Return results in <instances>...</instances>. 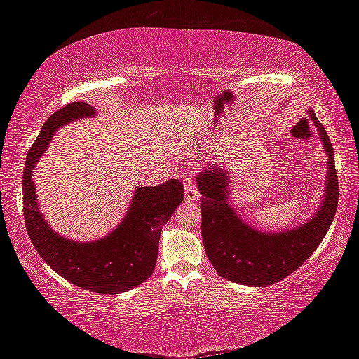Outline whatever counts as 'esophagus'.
I'll list each match as a JSON object with an SVG mask.
<instances>
[{"label": "esophagus", "mask_w": 359, "mask_h": 359, "mask_svg": "<svg viewBox=\"0 0 359 359\" xmlns=\"http://www.w3.org/2000/svg\"><path fill=\"white\" fill-rule=\"evenodd\" d=\"M199 196H201V194H199V191H198L196 182L187 180L185 182V199L187 201H196Z\"/></svg>", "instance_id": "1"}]
</instances>
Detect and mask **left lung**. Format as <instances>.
<instances>
[{
    "label": "left lung",
    "mask_w": 359,
    "mask_h": 359,
    "mask_svg": "<svg viewBox=\"0 0 359 359\" xmlns=\"http://www.w3.org/2000/svg\"><path fill=\"white\" fill-rule=\"evenodd\" d=\"M320 137L327 151V182L325 199L311 222L285 233L266 234L250 228L228 204V174L222 166H210L198 174L201 193V236L205 253L218 276L248 287L277 283L304 264L317 250L334 220L339 201V180L334 151L323 125L318 123Z\"/></svg>",
    "instance_id": "left-lung-1"
}]
</instances>
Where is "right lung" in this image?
Instances as JSON below:
<instances>
[{"label": "right lung", "mask_w": 359, "mask_h": 359, "mask_svg": "<svg viewBox=\"0 0 359 359\" xmlns=\"http://www.w3.org/2000/svg\"><path fill=\"white\" fill-rule=\"evenodd\" d=\"M93 114L87 102H69L42 126L23 171V217L29 241L57 274L92 293L118 294L144 283L154 272L161 229L184 199V184L172 179L158 187H139L123 222L104 239L81 244L60 238L39 212L32 174L58 126Z\"/></svg>", "instance_id": "add662e5"}]
</instances>
